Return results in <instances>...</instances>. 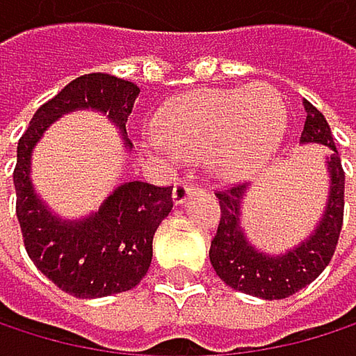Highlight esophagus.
<instances>
[{
  "label": "esophagus",
  "instance_id": "obj_1",
  "mask_svg": "<svg viewBox=\"0 0 356 356\" xmlns=\"http://www.w3.org/2000/svg\"><path fill=\"white\" fill-rule=\"evenodd\" d=\"M194 190H196V186L190 184L188 179H177L175 186H172V200H175L177 204H181V202L188 198V194L194 192Z\"/></svg>",
  "mask_w": 356,
  "mask_h": 356
}]
</instances>
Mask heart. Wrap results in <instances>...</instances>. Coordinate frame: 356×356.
<instances>
[{"label":"heart","instance_id":"b5f03b06","mask_svg":"<svg viewBox=\"0 0 356 356\" xmlns=\"http://www.w3.org/2000/svg\"><path fill=\"white\" fill-rule=\"evenodd\" d=\"M284 128L286 106L271 85L198 89L166 108L156 147L164 158L209 154L222 179H245L273 156Z\"/></svg>","mask_w":356,"mask_h":356}]
</instances>
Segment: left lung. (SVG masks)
<instances>
[{
	"label": "left lung",
	"mask_w": 356,
	"mask_h": 356,
	"mask_svg": "<svg viewBox=\"0 0 356 356\" xmlns=\"http://www.w3.org/2000/svg\"><path fill=\"white\" fill-rule=\"evenodd\" d=\"M305 126L301 132L303 143H321L329 147L327 168L331 177L329 202L325 216L314 230V235L305 239L295 250L269 256L258 252L248 243L241 230V198L245 186L232 184L228 188L216 190L220 200V222L211 239L209 261L220 275V280L230 289L241 291L261 299H286L301 291L303 286L316 280L325 267L331 263L333 252L337 248L339 230L344 224V168L335 149L331 128L325 115L305 102Z\"/></svg>",
	"instance_id": "1"
}]
</instances>
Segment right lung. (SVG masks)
<instances>
[{
  "mask_svg": "<svg viewBox=\"0 0 356 356\" xmlns=\"http://www.w3.org/2000/svg\"><path fill=\"white\" fill-rule=\"evenodd\" d=\"M138 93L140 89L130 81L102 72L83 74L40 106L19 138L12 177L25 250L55 286L79 299L126 293L147 275L154 235L172 209V186L128 181L108 196L95 216L83 222H61L33 194L31 149L51 121L74 108L108 113L126 138V124ZM126 145L132 147L130 140Z\"/></svg>",
  "mask_w": 356,
  "mask_h": 356,
  "instance_id": "obj_1",
  "label": "right lung"
}]
</instances>
